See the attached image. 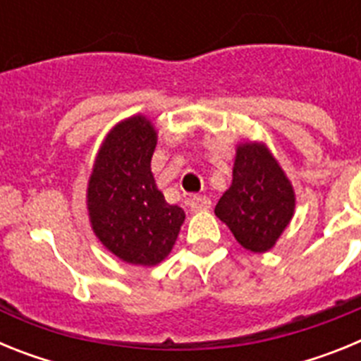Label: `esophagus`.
<instances>
[{
    "mask_svg": "<svg viewBox=\"0 0 361 361\" xmlns=\"http://www.w3.org/2000/svg\"><path fill=\"white\" fill-rule=\"evenodd\" d=\"M190 208L193 213L206 212V209L212 208V200H209L206 195H193L190 199Z\"/></svg>",
    "mask_w": 361,
    "mask_h": 361,
    "instance_id": "esophagus-1",
    "label": "esophagus"
}]
</instances>
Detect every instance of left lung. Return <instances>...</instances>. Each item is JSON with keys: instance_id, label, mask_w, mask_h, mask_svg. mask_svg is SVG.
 Masks as SVG:
<instances>
[{"instance_id": "left-lung-1", "label": "left lung", "mask_w": 361, "mask_h": 361, "mask_svg": "<svg viewBox=\"0 0 361 361\" xmlns=\"http://www.w3.org/2000/svg\"><path fill=\"white\" fill-rule=\"evenodd\" d=\"M295 212V193L264 145H240L233 183L215 206L238 244L253 253L271 250Z\"/></svg>"}]
</instances>
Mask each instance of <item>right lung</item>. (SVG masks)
<instances>
[{
  "label": "right lung",
  "instance_id": "obj_1",
  "mask_svg": "<svg viewBox=\"0 0 361 361\" xmlns=\"http://www.w3.org/2000/svg\"><path fill=\"white\" fill-rule=\"evenodd\" d=\"M157 133L142 116L108 133L88 183V212L97 238L121 260L155 266L173 247L184 212L157 190L152 155Z\"/></svg>",
  "mask_w": 361,
  "mask_h": 361
}]
</instances>
